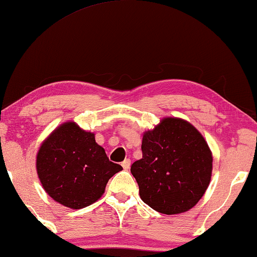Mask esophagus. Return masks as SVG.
Instances as JSON below:
<instances>
[{"instance_id":"1","label":"esophagus","mask_w":257,"mask_h":257,"mask_svg":"<svg viewBox=\"0 0 257 257\" xmlns=\"http://www.w3.org/2000/svg\"><path fill=\"white\" fill-rule=\"evenodd\" d=\"M130 159H125L124 162H122V167H123V170H125V171H128L129 168H130Z\"/></svg>"}]
</instances>
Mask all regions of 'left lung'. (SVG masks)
<instances>
[{"label":"left lung","instance_id":"obj_1","mask_svg":"<svg viewBox=\"0 0 257 257\" xmlns=\"http://www.w3.org/2000/svg\"><path fill=\"white\" fill-rule=\"evenodd\" d=\"M142 153L130 168L142 201L165 214L196 205L211 179L212 155L194 125L181 118H164L144 133Z\"/></svg>","mask_w":257,"mask_h":257}]
</instances>
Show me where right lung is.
I'll use <instances>...</instances> for the list:
<instances>
[{"label": "right lung", "mask_w": 257, "mask_h": 257, "mask_svg": "<svg viewBox=\"0 0 257 257\" xmlns=\"http://www.w3.org/2000/svg\"><path fill=\"white\" fill-rule=\"evenodd\" d=\"M122 166L109 162L94 134L66 122L46 140L37 156L41 185L53 200L71 209L98 201L108 180Z\"/></svg>", "instance_id": "add662e5"}]
</instances>
